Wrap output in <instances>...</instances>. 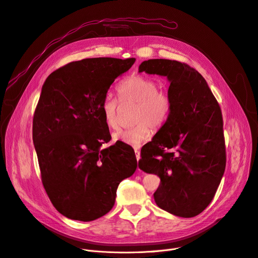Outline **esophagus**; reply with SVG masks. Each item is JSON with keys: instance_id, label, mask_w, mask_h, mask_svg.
<instances>
[{"instance_id": "34e87169", "label": "esophagus", "mask_w": 258, "mask_h": 258, "mask_svg": "<svg viewBox=\"0 0 258 258\" xmlns=\"http://www.w3.org/2000/svg\"><path fill=\"white\" fill-rule=\"evenodd\" d=\"M134 152H135V157H136V160L138 161V160L141 159V152L138 151V150H135Z\"/></svg>"}]
</instances>
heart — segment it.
Masks as SVG:
<instances>
[{
	"label": "heart",
	"instance_id": "obj_1",
	"mask_svg": "<svg viewBox=\"0 0 258 258\" xmlns=\"http://www.w3.org/2000/svg\"><path fill=\"white\" fill-rule=\"evenodd\" d=\"M155 79L142 75H132L118 84L116 93L121 103H135L131 128L118 129L113 132L114 141L123 142L132 147H140L149 141L154 129H160L166 122L170 111V98L158 90ZM101 112L105 125L114 129L118 125V104L111 96H106L101 104Z\"/></svg>",
	"mask_w": 258,
	"mask_h": 258
}]
</instances>
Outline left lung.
I'll list each match as a JSON object with an SVG mask.
<instances>
[{"instance_id": "1", "label": "left lung", "mask_w": 258, "mask_h": 258, "mask_svg": "<svg viewBox=\"0 0 258 258\" xmlns=\"http://www.w3.org/2000/svg\"><path fill=\"white\" fill-rule=\"evenodd\" d=\"M140 72L166 76L170 111L153 141L142 149L140 168L160 177L154 200L184 218L213 201L226 165L221 108L202 74L186 63L154 58Z\"/></svg>"}]
</instances>
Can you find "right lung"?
I'll list each match as a JSON object with an SVG mask.
<instances>
[{"instance_id":"1","label":"right lung","mask_w":258,"mask_h":258,"mask_svg":"<svg viewBox=\"0 0 258 258\" xmlns=\"http://www.w3.org/2000/svg\"><path fill=\"white\" fill-rule=\"evenodd\" d=\"M135 58H84L53 71L42 87L33 117V142L41 181L57 212L93 221L113 207L116 189L131 176L134 151L110 141L101 104L114 79Z\"/></svg>"}]
</instances>
